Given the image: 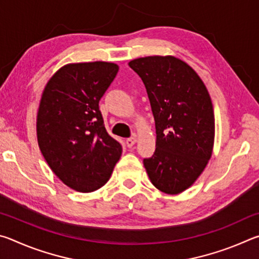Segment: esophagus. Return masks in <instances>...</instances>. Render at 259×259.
I'll list each match as a JSON object with an SVG mask.
<instances>
[{
    "instance_id": "1",
    "label": "esophagus",
    "mask_w": 259,
    "mask_h": 259,
    "mask_svg": "<svg viewBox=\"0 0 259 259\" xmlns=\"http://www.w3.org/2000/svg\"><path fill=\"white\" fill-rule=\"evenodd\" d=\"M136 142H137V138H136V137H131V138H128L125 140L126 146H128V147H133L136 144Z\"/></svg>"
}]
</instances>
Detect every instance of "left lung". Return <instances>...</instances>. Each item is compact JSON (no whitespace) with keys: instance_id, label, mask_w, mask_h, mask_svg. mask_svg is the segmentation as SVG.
Segmentation results:
<instances>
[{"instance_id":"1","label":"left lung","mask_w":259,"mask_h":259,"mask_svg":"<svg viewBox=\"0 0 259 259\" xmlns=\"http://www.w3.org/2000/svg\"><path fill=\"white\" fill-rule=\"evenodd\" d=\"M145 84L155 120V152L144 159L157 190L179 194L195 183L212 155L214 115L203 81L175 56L129 61Z\"/></svg>"}]
</instances>
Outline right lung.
<instances>
[{"label":"right lung","mask_w":259,"mask_h":259,"mask_svg":"<svg viewBox=\"0 0 259 259\" xmlns=\"http://www.w3.org/2000/svg\"><path fill=\"white\" fill-rule=\"evenodd\" d=\"M119 72L108 61L60 67L43 89L36 115L37 143L50 169L81 193L108 182L122 154L104 126L99 100Z\"/></svg>","instance_id":"right-lung-1"}]
</instances>
